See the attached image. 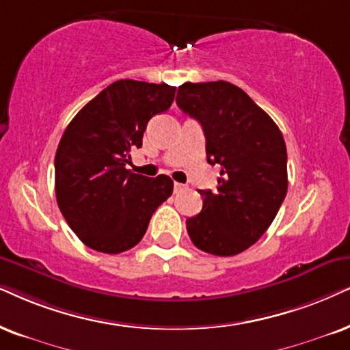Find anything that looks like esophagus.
I'll use <instances>...</instances> for the list:
<instances>
[{
    "mask_svg": "<svg viewBox=\"0 0 350 350\" xmlns=\"http://www.w3.org/2000/svg\"><path fill=\"white\" fill-rule=\"evenodd\" d=\"M185 189V185L184 184H180V183H174V192L178 193V192H180V190H184Z\"/></svg>",
    "mask_w": 350,
    "mask_h": 350,
    "instance_id": "obj_1",
    "label": "esophagus"
}]
</instances>
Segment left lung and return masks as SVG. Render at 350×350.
<instances>
[{
    "label": "left lung",
    "instance_id": "1",
    "mask_svg": "<svg viewBox=\"0 0 350 350\" xmlns=\"http://www.w3.org/2000/svg\"><path fill=\"white\" fill-rule=\"evenodd\" d=\"M176 103L200 122L206 160L221 166L216 192L200 190L202 211L185 221L190 241L211 255L241 254L263 236L284 202V137L242 88L229 82H185Z\"/></svg>",
    "mask_w": 350,
    "mask_h": 350
}]
</instances>
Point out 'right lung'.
I'll list each match as a JSON object with an SVG mask.
<instances>
[{
    "label": "right lung",
    "instance_id": "1",
    "mask_svg": "<svg viewBox=\"0 0 350 350\" xmlns=\"http://www.w3.org/2000/svg\"><path fill=\"white\" fill-rule=\"evenodd\" d=\"M176 87L118 81L66 127L55 157L56 200L69 228L90 249L121 254L142 241L150 218L172 193L170 176L150 179L127 170L147 124L165 113Z\"/></svg>",
    "mask_w": 350,
    "mask_h": 350
}]
</instances>
